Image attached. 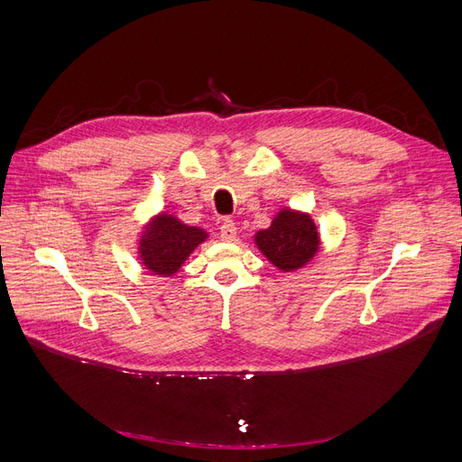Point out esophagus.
I'll return each mask as SVG.
<instances>
[{
    "label": "esophagus",
    "mask_w": 462,
    "mask_h": 462,
    "mask_svg": "<svg viewBox=\"0 0 462 462\" xmlns=\"http://www.w3.org/2000/svg\"><path fill=\"white\" fill-rule=\"evenodd\" d=\"M219 236H221V241H226V243L236 241V226H235L231 219H226V221L221 223Z\"/></svg>",
    "instance_id": "34e87169"
}]
</instances>
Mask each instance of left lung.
Returning a JSON list of instances; mask_svg holds the SVG:
<instances>
[{
    "label": "left lung",
    "mask_w": 462,
    "mask_h": 462,
    "mask_svg": "<svg viewBox=\"0 0 462 462\" xmlns=\"http://www.w3.org/2000/svg\"><path fill=\"white\" fill-rule=\"evenodd\" d=\"M254 245L277 270L297 272L314 260L321 241L309 212L282 208L272 226L254 235Z\"/></svg>",
    "instance_id": "obj_1"
}]
</instances>
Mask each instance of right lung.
Instances as JSON below:
<instances>
[{
	"label": "right lung",
	"mask_w": 462,
	"mask_h": 462,
	"mask_svg": "<svg viewBox=\"0 0 462 462\" xmlns=\"http://www.w3.org/2000/svg\"><path fill=\"white\" fill-rule=\"evenodd\" d=\"M206 239L204 229L187 226L170 212H160L138 233V260L152 275L171 277Z\"/></svg>",
	"instance_id": "right-lung-1"
}]
</instances>
